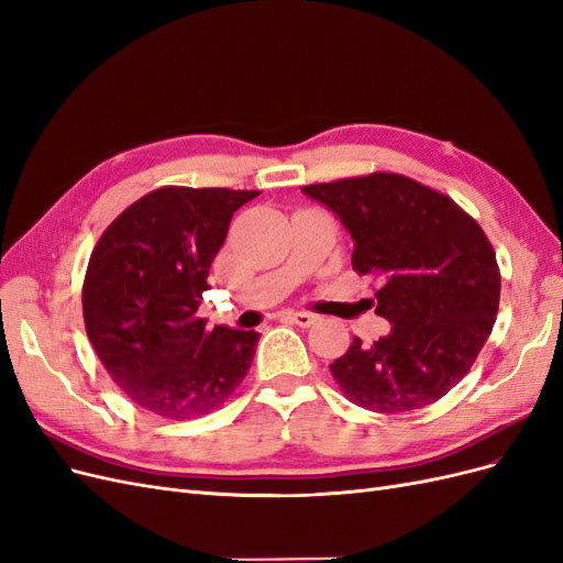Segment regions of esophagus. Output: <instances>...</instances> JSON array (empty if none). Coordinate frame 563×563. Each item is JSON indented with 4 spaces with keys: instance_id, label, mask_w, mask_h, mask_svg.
Listing matches in <instances>:
<instances>
[{
    "instance_id": "34e87169",
    "label": "esophagus",
    "mask_w": 563,
    "mask_h": 563,
    "mask_svg": "<svg viewBox=\"0 0 563 563\" xmlns=\"http://www.w3.org/2000/svg\"><path fill=\"white\" fill-rule=\"evenodd\" d=\"M288 319H291L294 323H298L300 329H310L319 317L312 314V312H291V314H288Z\"/></svg>"
}]
</instances>
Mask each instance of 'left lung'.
<instances>
[{"label":"left lung","mask_w":563,"mask_h":563,"mask_svg":"<svg viewBox=\"0 0 563 563\" xmlns=\"http://www.w3.org/2000/svg\"><path fill=\"white\" fill-rule=\"evenodd\" d=\"M354 240L352 267L383 282L389 333L354 338L329 366L345 397L376 413L430 406L465 378L490 335L500 272L484 230L457 203L399 174L305 185Z\"/></svg>","instance_id":"left-lung-1"}]
</instances>
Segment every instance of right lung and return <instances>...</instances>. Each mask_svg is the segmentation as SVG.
<instances>
[{"label": "right lung", "mask_w": 563, "mask_h": 563, "mask_svg": "<svg viewBox=\"0 0 563 563\" xmlns=\"http://www.w3.org/2000/svg\"><path fill=\"white\" fill-rule=\"evenodd\" d=\"M225 187H159L119 216L84 277L87 335L124 395L172 420L223 406L251 368L258 333L207 331L197 317L232 213L258 197Z\"/></svg>", "instance_id": "add662e5"}]
</instances>
